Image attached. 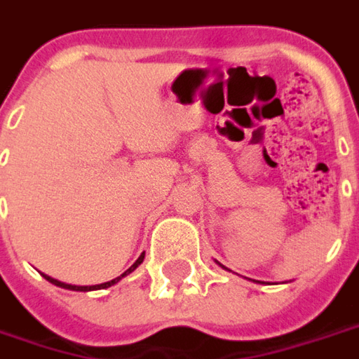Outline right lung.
<instances>
[{"instance_id": "add662e5", "label": "right lung", "mask_w": 359, "mask_h": 359, "mask_svg": "<svg viewBox=\"0 0 359 359\" xmlns=\"http://www.w3.org/2000/svg\"><path fill=\"white\" fill-rule=\"evenodd\" d=\"M142 262H144V255L137 258L136 262H134L132 266L128 268L126 272H124V274H122V276H118V278H114V280H110V282H104V284H97V285H72V284H64V282H57V280H54V278H50V276H46V274H42V276H44V278L48 280L50 284L57 285V287H66V290H72V292H91V290H102V287H110V285H112V284H116L120 278H124V276L130 274V272H134V270H136V268L140 266Z\"/></svg>"}]
</instances>
